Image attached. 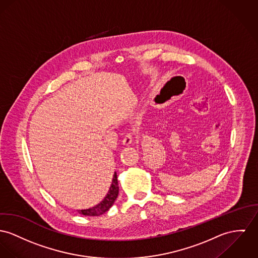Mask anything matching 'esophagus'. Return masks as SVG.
<instances>
[{
    "mask_svg": "<svg viewBox=\"0 0 258 258\" xmlns=\"http://www.w3.org/2000/svg\"><path fill=\"white\" fill-rule=\"evenodd\" d=\"M133 139H134V133H127L122 139V144L124 145H130L133 142Z\"/></svg>",
    "mask_w": 258,
    "mask_h": 258,
    "instance_id": "1",
    "label": "esophagus"
}]
</instances>
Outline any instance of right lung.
<instances>
[{
    "instance_id": "1",
    "label": "right lung",
    "mask_w": 258,
    "mask_h": 258,
    "mask_svg": "<svg viewBox=\"0 0 258 258\" xmlns=\"http://www.w3.org/2000/svg\"><path fill=\"white\" fill-rule=\"evenodd\" d=\"M118 195H119V183H118L117 173L115 172L112 179V184L104 199L94 207L84 209V210H79V212L80 214L85 215V216H99L101 214L107 212L112 207L115 200L118 198Z\"/></svg>"
}]
</instances>
